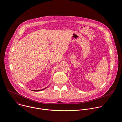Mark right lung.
<instances>
[{
  "mask_svg": "<svg viewBox=\"0 0 122 122\" xmlns=\"http://www.w3.org/2000/svg\"><path fill=\"white\" fill-rule=\"evenodd\" d=\"M47 88V87H46ZM45 88H44V89H41V90H33L34 91H35V92H37V91H41V90H44V89H45ZM33 91V90H32Z\"/></svg>",
  "mask_w": 122,
  "mask_h": 122,
  "instance_id": "1",
  "label": "right lung"
}]
</instances>
